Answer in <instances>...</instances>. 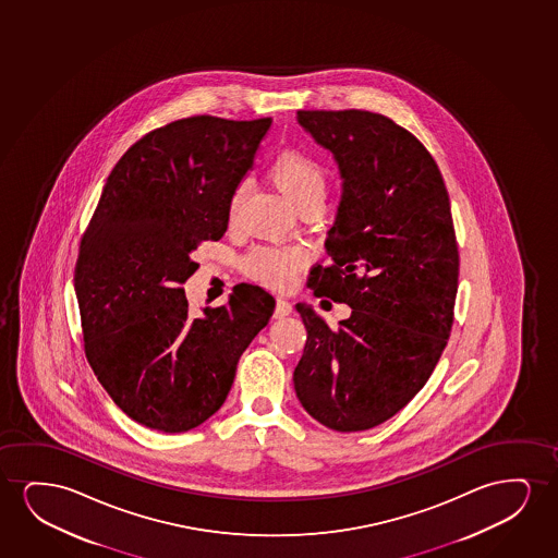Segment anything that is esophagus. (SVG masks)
Returning a JSON list of instances; mask_svg holds the SVG:
<instances>
[{
	"label": "esophagus",
	"mask_w": 558,
	"mask_h": 558,
	"mask_svg": "<svg viewBox=\"0 0 558 558\" xmlns=\"http://www.w3.org/2000/svg\"><path fill=\"white\" fill-rule=\"evenodd\" d=\"M293 306H291L288 299L278 298L276 299L275 316L276 318H283V316H290Z\"/></svg>",
	"instance_id": "1"
}]
</instances>
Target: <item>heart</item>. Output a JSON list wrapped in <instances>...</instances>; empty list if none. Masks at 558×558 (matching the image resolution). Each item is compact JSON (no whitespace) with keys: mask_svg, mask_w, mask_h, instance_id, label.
Wrapping results in <instances>:
<instances>
[{"mask_svg":"<svg viewBox=\"0 0 558 558\" xmlns=\"http://www.w3.org/2000/svg\"><path fill=\"white\" fill-rule=\"evenodd\" d=\"M268 173L286 198L298 209L306 202H322L328 186V171L313 154L286 148L276 154L275 160L268 166ZM244 186H236L230 194L229 221H236L238 209L242 204ZM306 263L305 252L301 250H282V247H259L247 257L245 268L253 278H259L275 288H288L298 275L299 268Z\"/></svg>","mask_w":558,"mask_h":558,"instance_id":"1","label":"heart"}]
</instances>
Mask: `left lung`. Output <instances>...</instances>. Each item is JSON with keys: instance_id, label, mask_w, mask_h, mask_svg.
Segmentation results:
<instances>
[{"instance_id": "left-lung-1", "label": "left lung", "mask_w": 558, "mask_h": 558, "mask_svg": "<svg viewBox=\"0 0 558 558\" xmlns=\"http://www.w3.org/2000/svg\"><path fill=\"white\" fill-rule=\"evenodd\" d=\"M343 179L328 230L329 267H314V295L352 313L331 329L313 306L293 372L308 415L339 433L381 425L433 374L453 324L459 253L440 169L410 131L366 110H299Z\"/></svg>"}]
</instances>
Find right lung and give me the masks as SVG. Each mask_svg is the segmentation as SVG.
<instances>
[{"instance_id": "add662e5", "label": "right lung", "mask_w": 558, "mask_h": 558, "mask_svg": "<svg viewBox=\"0 0 558 558\" xmlns=\"http://www.w3.org/2000/svg\"><path fill=\"white\" fill-rule=\"evenodd\" d=\"M270 118L192 116L131 146L108 175L77 255L85 356L128 417L186 433L227 400L238 360L276 301L240 283L227 305L189 311L192 252L229 229L230 194L252 169Z\"/></svg>"}]
</instances>
